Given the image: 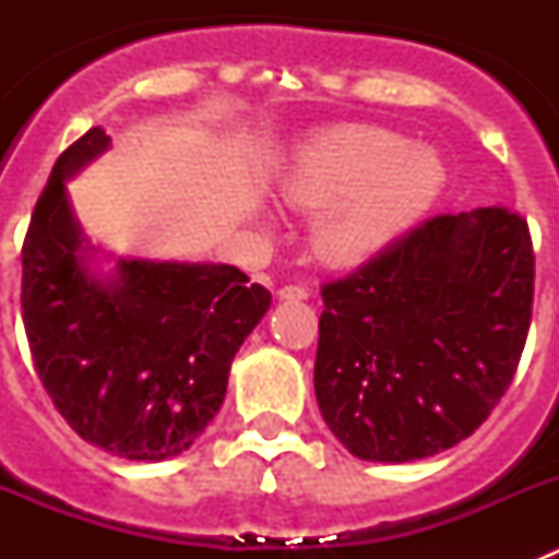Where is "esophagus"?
Wrapping results in <instances>:
<instances>
[{"label":"esophagus","instance_id":"1","mask_svg":"<svg viewBox=\"0 0 559 559\" xmlns=\"http://www.w3.org/2000/svg\"><path fill=\"white\" fill-rule=\"evenodd\" d=\"M310 296V288H305V285H283V288H280V299H296V302H299V299H308Z\"/></svg>","mask_w":559,"mask_h":559}]
</instances>
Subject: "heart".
I'll use <instances>...</instances> for the list:
<instances>
[{"mask_svg": "<svg viewBox=\"0 0 559 559\" xmlns=\"http://www.w3.org/2000/svg\"><path fill=\"white\" fill-rule=\"evenodd\" d=\"M445 165L428 147L374 126H344L299 147L280 195L319 210L313 240L333 263H358L408 229L437 201Z\"/></svg>", "mask_w": 559, "mask_h": 559, "instance_id": "1", "label": "heart"}]
</instances>
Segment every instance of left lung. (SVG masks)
Listing matches in <instances>:
<instances>
[{
  "label": "left lung",
  "mask_w": 559,
  "mask_h": 559,
  "mask_svg": "<svg viewBox=\"0 0 559 559\" xmlns=\"http://www.w3.org/2000/svg\"><path fill=\"white\" fill-rule=\"evenodd\" d=\"M535 251L507 206L437 215L322 285L313 386L367 462L448 451L510 389L532 322Z\"/></svg>",
  "instance_id": "8db88e82"
}]
</instances>
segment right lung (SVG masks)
<instances>
[{"instance_id":"add662e5","label":"right lung","mask_w":559,"mask_h":559,"mask_svg":"<svg viewBox=\"0 0 559 559\" xmlns=\"http://www.w3.org/2000/svg\"><path fill=\"white\" fill-rule=\"evenodd\" d=\"M108 147L88 128L58 156L22 246V319L44 389L69 428L133 462L179 456L218 414L246 335L271 308L235 265L120 260L106 280L67 185Z\"/></svg>"}]
</instances>
